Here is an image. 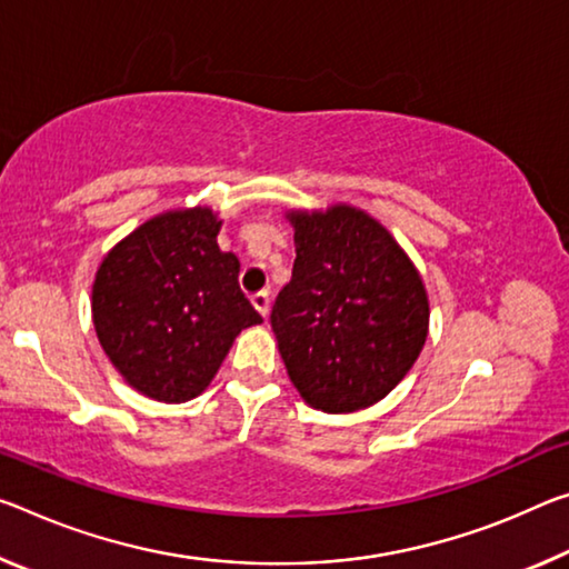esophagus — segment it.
I'll return each mask as SVG.
<instances>
[{
  "mask_svg": "<svg viewBox=\"0 0 569 569\" xmlns=\"http://www.w3.org/2000/svg\"><path fill=\"white\" fill-rule=\"evenodd\" d=\"M252 306H256V311L260 313V317H268V311H270V293L268 291H260V293H256L252 296Z\"/></svg>",
  "mask_w": 569,
  "mask_h": 569,
  "instance_id": "esophagus-1",
  "label": "esophagus"
}]
</instances>
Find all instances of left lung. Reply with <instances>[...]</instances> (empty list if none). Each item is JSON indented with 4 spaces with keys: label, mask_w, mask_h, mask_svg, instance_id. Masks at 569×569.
<instances>
[{
    "label": "left lung",
    "mask_w": 569,
    "mask_h": 569,
    "mask_svg": "<svg viewBox=\"0 0 569 569\" xmlns=\"http://www.w3.org/2000/svg\"><path fill=\"white\" fill-rule=\"evenodd\" d=\"M286 220L293 276L270 313L286 372L313 410H365L426 347V283L392 232L359 207L288 210Z\"/></svg>",
    "instance_id": "obj_1"
}]
</instances>
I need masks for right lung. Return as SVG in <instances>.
Returning a JSON list of instances; mask_svg holds the SVG:
<instances>
[{
    "mask_svg": "<svg viewBox=\"0 0 569 569\" xmlns=\"http://www.w3.org/2000/svg\"><path fill=\"white\" fill-rule=\"evenodd\" d=\"M220 228L207 204L164 210L116 242L96 270V337L143 398L202 395L238 333L263 323L238 286L240 260L218 246Z\"/></svg>",
    "mask_w": 569,
    "mask_h": 569,
    "instance_id": "right-lung-1",
    "label": "right lung"
}]
</instances>
